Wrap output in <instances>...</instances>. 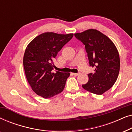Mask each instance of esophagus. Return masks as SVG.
I'll use <instances>...</instances> for the list:
<instances>
[{"mask_svg": "<svg viewBox=\"0 0 132 132\" xmlns=\"http://www.w3.org/2000/svg\"><path fill=\"white\" fill-rule=\"evenodd\" d=\"M71 75L75 76H77L79 75V73H71Z\"/></svg>", "mask_w": 132, "mask_h": 132, "instance_id": "obj_1", "label": "esophagus"}]
</instances>
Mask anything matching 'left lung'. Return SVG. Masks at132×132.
<instances>
[{
    "label": "left lung",
    "mask_w": 132,
    "mask_h": 132,
    "mask_svg": "<svg viewBox=\"0 0 132 132\" xmlns=\"http://www.w3.org/2000/svg\"><path fill=\"white\" fill-rule=\"evenodd\" d=\"M75 35L84 43L90 66L94 68V73L88 74L89 80L82 87L102 95L112 87L118 78L120 67L118 50L111 39L97 29H89Z\"/></svg>",
    "instance_id": "1"
}]
</instances>
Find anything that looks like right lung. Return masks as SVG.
Here are the masks:
<instances>
[{"mask_svg":"<svg viewBox=\"0 0 132 132\" xmlns=\"http://www.w3.org/2000/svg\"><path fill=\"white\" fill-rule=\"evenodd\" d=\"M73 34L44 32L29 43L23 56L27 80L35 94L48 98L62 92L70 73L52 71L53 60Z\"/></svg>","mask_w":132,"mask_h":132,"instance_id":"right-lung-1","label":"right lung"}]
</instances>
